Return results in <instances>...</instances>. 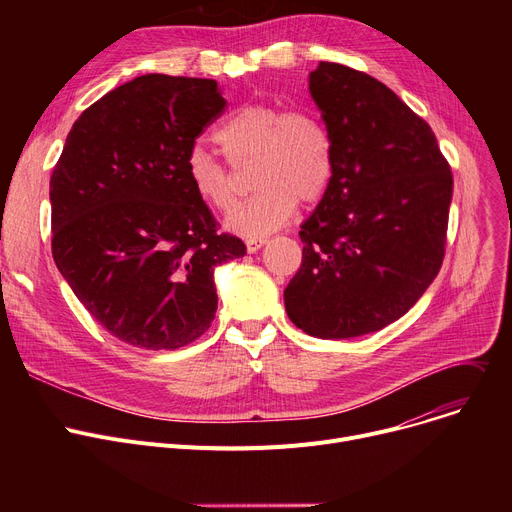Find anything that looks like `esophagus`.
Listing matches in <instances>:
<instances>
[{"label": "esophagus", "instance_id": "34e87169", "mask_svg": "<svg viewBox=\"0 0 512 512\" xmlns=\"http://www.w3.org/2000/svg\"><path fill=\"white\" fill-rule=\"evenodd\" d=\"M267 242V238H247V251L257 253Z\"/></svg>", "mask_w": 512, "mask_h": 512}]
</instances>
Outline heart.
<instances>
[{"label":"heart","mask_w":512,"mask_h":512,"mask_svg":"<svg viewBox=\"0 0 512 512\" xmlns=\"http://www.w3.org/2000/svg\"><path fill=\"white\" fill-rule=\"evenodd\" d=\"M232 166L255 161L251 184L257 193L236 205L226 228L238 236L261 238L284 226L297 201L315 203L334 176L332 132L315 112L257 101L234 110L213 134ZM186 178L207 207L226 211L236 188L230 170L207 149L186 153Z\"/></svg>","instance_id":"1"}]
</instances>
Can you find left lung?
I'll return each mask as SVG.
<instances>
[{"label":"left lung","mask_w":512,"mask_h":512,"mask_svg":"<svg viewBox=\"0 0 512 512\" xmlns=\"http://www.w3.org/2000/svg\"><path fill=\"white\" fill-rule=\"evenodd\" d=\"M309 93L332 132L334 176L301 226L284 305L309 336L355 338L405 315L438 276L452 172L434 130L373 76L319 62Z\"/></svg>","instance_id":"obj_1"}]
</instances>
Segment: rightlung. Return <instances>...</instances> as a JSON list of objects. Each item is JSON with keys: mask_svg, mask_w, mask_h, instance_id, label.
I'll return each instance as SVG.
<instances>
[{"mask_svg": "<svg viewBox=\"0 0 512 512\" xmlns=\"http://www.w3.org/2000/svg\"><path fill=\"white\" fill-rule=\"evenodd\" d=\"M226 99L215 80L145 74L78 116L49 180L51 253L112 336L149 351L197 340L215 317V267L247 253L218 234L186 153Z\"/></svg>", "mask_w": 512, "mask_h": 512, "instance_id": "obj_1", "label": "right lung"}]
</instances>
